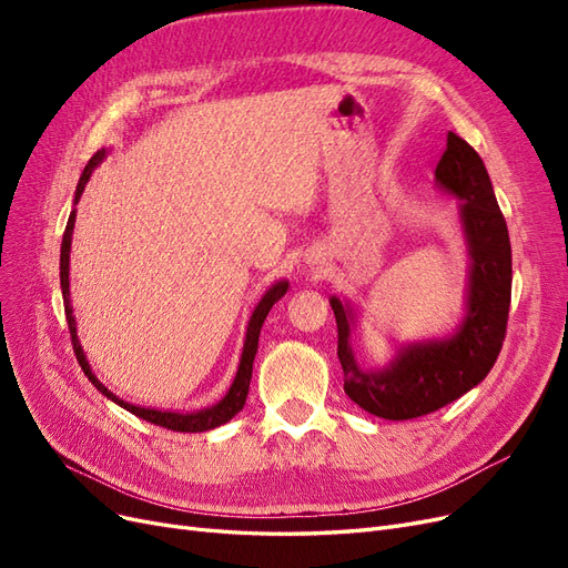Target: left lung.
I'll use <instances>...</instances> for the list:
<instances>
[{
	"label": "left lung",
	"mask_w": 568,
	"mask_h": 568,
	"mask_svg": "<svg viewBox=\"0 0 568 568\" xmlns=\"http://www.w3.org/2000/svg\"><path fill=\"white\" fill-rule=\"evenodd\" d=\"M436 182L459 199V217L469 244V294L457 332L448 338L412 343L382 369L359 367L351 346L355 313L329 298L338 326L343 390L369 415L415 419L457 400L488 376L507 334L511 301V246L488 170L478 153L448 132Z\"/></svg>",
	"instance_id": "obj_1"
}]
</instances>
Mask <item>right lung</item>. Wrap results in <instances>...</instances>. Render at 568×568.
I'll return each instance as SVG.
<instances>
[{"mask_svg":"<svg viewBox=\"0 0 568 568\" xmlns=\"http://www.w3.org/2000/svg\"><path fill=\"white\" fill-rule=\"evenodd\" d=\"M106 151L101 149L97 151L94 156L90 159V163L84 165L82 170V178L78 182V189H75V203L80 201L82 192H84V184L90 182V175L92 170L104 161ZM73 227H75V211L71 213V217H68V225H65V232H63V242H61V294H63V303H65V320H68V332H71V341H73V351H75V357L78 363L84 372V376L97 386L99 393H104L109 400H113L115 405L125 407L128 412H132L134 417H140L144 422H151L156 426H163V428H170V432H180V434H201V432H211V428L220 426L230 422L236 412H242L244 405H246V395H248V386H251V374H253V359H255V353H257V336H261V329H263V322L270 313V307L277 303L288 288V282H277L272 284L265 296L261 298V303L255 305V311L248 320V326H246V341H244V351H242V359H239V369H236V376L234 382L227 390L225 398H222L220 403H215L213 407H205V409H199V412H161V409H151V407H140V405H132V403H125L120 400L118 395H113L104 384H101L94 372L90 369L88 359H84V353H82V346L78 341V332H75V317H73V307H71V288H68V261H71V236H73Z\"/></svg>","mask_w":568,"mask_h":568,"instance_id":"add662e5","label":"right lung"}]
</instances>
